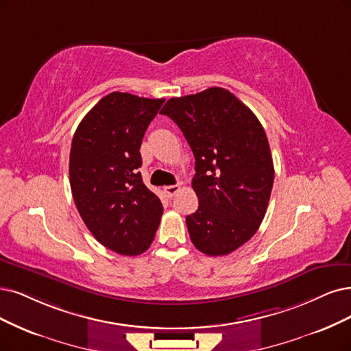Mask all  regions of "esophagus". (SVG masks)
Instances as JSON below:
<instances>
[{"instance_id":"obj_1","label":"esophagus","mask_w":351,"mask_h":351,"mask_svg":"<svg viewBox=\"0 0 351 351\" xmlns=\"http://www.w3.org/2000/svg\"><path fill=\"white\" fill-rule=\"evenodd\" d=\"M163 191H165V193H166L169 198H173L176 193L180 191V186L179 185H169V186H165Z\"/></svg>"}]
</instances>
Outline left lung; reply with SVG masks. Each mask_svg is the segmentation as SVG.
<instances>
[{
    "label": "left lung",
    "mask_w": 351,
    "mask_h": 351,
    "mask_svg": "<svg viewBox=\"0 0 351 351\" xmlns=\"http://www.w3.org/2000/svg\"><path fill=\"white\" fill-rule=\"evenodd\" d=\"M160 112L182 130L195 156L192 188L199 206L186 217L193 245L208 256L237 250L262 224L274 186V160L261 121L218 86L167 99Z\"/></svg>",
    "instance_id": "obj_1"
}]
</instances>
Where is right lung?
Listing matches in <instances>:
<instances>
[{"label": "right lung", "mask_w": 351, "mask_h": 351, "mask_svg": "<svg viewBox=\"0 0 351 351\" xmlns=\"http://www.w3.org/2000/svg\"><path fill=\"white\" fill-rule=\"evenodd\" d=\"M163 102L111 93L84 117L72 138L69 180L77 213L90 234L119 254L146 252L163 214L137 171L143 136Z\"/></svg>", "instance_id": "right-lung-1"}]
</instances>
